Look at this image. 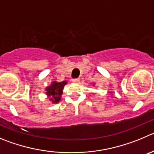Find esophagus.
Here are the masks:
<instances>
[{"label": "esophagus", "instance_id": "esophagus-1", "mask_svg": "<svg viewBox=\"0 0 154 154\" xmlns=\"http://www.w3.org/2000/svg\"><path fill=\"white\" fill-rule=\"evenodd\" d=\"M73 82H75V83H78L80 82V79H72Z\"/></svg>", "mask_w": 154, "mask_h": 154}]
</instances>
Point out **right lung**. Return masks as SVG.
Listing matches in <instances>:
<instances>
[{"label": "right lung", "instance_id": "add662e5", "mask_svg": "<svg viewBox=\"0 0 154 154\" xmlns=\"http://www.w3.org/2000/svg\"><path fill=\"white\" fill-rule=\"evenodd\" d=\"M66 84V82L63 81L62 82H53L52 85L46 88L47 94L51 97V100L54 103H57L60 100V95L63 93V89Z\"/></svg>", "mask_w": 154, "mask_h": 154}]
</instances>
